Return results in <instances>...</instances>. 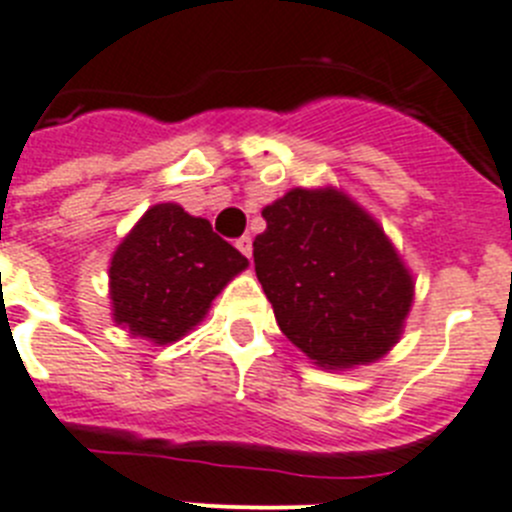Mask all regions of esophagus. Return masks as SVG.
I'll list each match as a JSON object with an SVG mask.
<instances>
[{
	"label": "esophagus",
	"instance_id": "1",
	"mask_svg": "<svg viewBox=\"0 0 512 512\" xmlns=\"http://www.w3.org/2000/svg\"><path fill=\"white\" fill-rule=\"evenodd\" d=\"M235 248H238V251H241L243 256H246V259H251L253 243H251V238H248V235H243V238H238V241H235Z\"/></svg>",
	"mask_w": 512,
	"mask_h": 512
}]
</instances>
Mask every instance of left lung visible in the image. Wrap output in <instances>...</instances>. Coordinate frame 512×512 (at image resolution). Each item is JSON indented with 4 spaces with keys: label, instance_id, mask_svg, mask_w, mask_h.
Listing matches in <instances>:
<instances>
[{
    "label": "left lung",
    "instance_id": "left-lung-1",
    "mask_svg": "<svg viewBox=\"0 0 512 512\" xmlns=\"http://www.w3.org/2000/svg\"><path fill=\"white\" fill-rule=\"evenodd\" d=\"M261 215L253 264L284 336L323 369L390 354L415 282L382 225L336 187L289 189Z\"/></svg>",
    "mask_w": 512,
    "mask_h": 512
}]
</instances>
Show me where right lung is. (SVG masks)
Listing matches in <instances>:
<instances>
[{
	"label": "right lung",
	"instance_id": "add662e5",
	"mask_svg": "<svg viewBox=\"0 0 512 512\" xmlns=\"http://www.w3.org/2000/svg\"><path fill=\"white\" fill-rule=\"evenodd\" d=\"M246 266L210 220L176 202L148 207L110 259L112 320L158 346L179 341Z\"/></svg>",
	"mask_w": 512,
	"mask_h": 512
}]
</instances>
